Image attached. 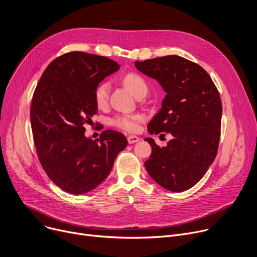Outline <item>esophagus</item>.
<instances>
[{"label":"esophagus","mask_w":257,"mask_h":257,"mask_svg":"<svg viewBox=\"0 0 257 257\" xmlns=\"http://www.w3.org/2000/svg\"><path fill=\"white\" fill-rule=\"evenodd\" d=\"M138 141H140V138H139V137H137V136H133V135H131V136H128V137H127V142H128L130 144H134V143H137Z\"/></svg>","instance_id":"esophagus-1"}]
</instances>
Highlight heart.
Wrapping results in <instances>:
<instances>
[{"label": "heart", "mask_w": 257, "mask_h": 257, "mask_svg": "<svg viewBox=\"0 0 257 257\" xmlns=\"http://www.w3.org/2000/svg\"><path fill=\"white\" fill-rule=\"evenodd\" d=\"M122 82L131 89V91L136 95L139 96L142 94H146L148 91V85L145 79L136 73H128L122 77ZM110 93V84L109 82H101L94 90V102L97 108L103 109L108 105ZM144 120V115L141 113L134 114H117L111 118V124L133 133L139 128L140 122Z\"/></svg>", "instance_id": "obj_1"}]
</instances>
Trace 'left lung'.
I'll list each match as a JSON object with an SVG mask.
<instances>
[{"label":"left lung","instance_id":"obj_1","mask_svg":"<svg viewBox=\"0 0 257 257\" xmlns=\"http://www.w3.org/2000/svg\"><path fill=\"white\" fill-rule=\"evenodd\" d=\"M135 66L167 93L148 132L173 137L165 147L146 138L152 152L145 168L168 190L189 189L203 178L218 151L222 115L218 89L201 66L178 55L137 61Z\"/></svg>","mask_w":257,"mask_h":257}]
</instances>
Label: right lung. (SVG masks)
I'll return each instance as SVG.
<instances>
[{
  "label": "right lung",
  "instance_id": "add662e5",
  "mask_svg": "<svg viewBox=\"0 0 257 257\" xmlns=\"http://www.w3.org/2000/svg\"><path fill=\"white\" fill-rule=\"evenodd\" d=\"M118 70L108 57L68 52L48 65L34 91L31 125L38 159L50 180L69 193H86L101 184L127 145L112 130L96 141L84 135L97 110L96 86Z\"/></svg>",
  "mask_w": 257,
  "mask_h": 257
}]
</instances>
